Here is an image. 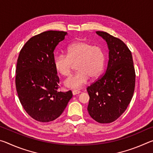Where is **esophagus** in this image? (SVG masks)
<instances>
[{
	"label": "esophagus",
	"mask_w": 153,
	"mask_h": 153,
	"mask_svg": "<svg viewBox=\"0 0 153 153\" xmlns=\"http://www.w3.org/2000/svg\"><path fill=\"white\" fill-rule=\"evenodd\" d=\"M81 92L80 91H79V90H74L72 91V93H73V95H76V94H79V93Z\"/></svg>",
	"instance_id": "34e87169"
}]
</instances>
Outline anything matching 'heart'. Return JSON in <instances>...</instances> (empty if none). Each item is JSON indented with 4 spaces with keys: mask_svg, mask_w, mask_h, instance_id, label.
Here are the masks:
<instances>
[{
    "mask_svg": "<svg viewBox=\"0 0 153 153\" xmlns=\"http://www.w3.org/2000/svg\"><path fill=\"white\" fill-rule=\"evenodd\" d=\"M67 55L59 54L54 58V66L59 74L65 76L70 75L73 64L77 63L76 74L64 81V85L69 88H82L88 81L90 77L96 79L105 68L106 55L99 46L84 41H78L69 45Z\"/></svg>",
    "mask_w": 153,
    "mask_h": 153,
    "instance_id": "obj_1",
    "label": "heart"
}]
</instances>
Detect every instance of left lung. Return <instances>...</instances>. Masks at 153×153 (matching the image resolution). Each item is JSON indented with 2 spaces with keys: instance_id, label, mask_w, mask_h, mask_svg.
<instances>
[{
  "instance_id": "left-lung-1",
  "label": "left lung",
  "mask_w": 153,
  "mask_h": 153,
  "mask_svg": "<svg viewBox=\"0 0 153 153\" xmlns=\"http://www.w3.org/2000/svg\"><path fill=\"white\" fill-rule=\"evenodd\" d=\"M96 33L107 44L108 62L105 74L87 88V109L96 121L108 123L122 115L132 98L135 69L131 51L122 40L105 32Z\"/></svg>"
}]
</instances>
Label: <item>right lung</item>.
I'll return each instance as SVG.
<instances>
[{
  "label": "right lung",
  "instance_id": "right-lung-1",
  "mask_svg": "<svg viewBox=\"0 0 153 153\" xmlns=\"http://www.w3.org/2000/svg\"><path fill=\"white\" fill-rule=\"evenodd\" d=\"M66 35L50 30L33 36L17 59L15 84L20 102L30 117L40 122L59 117L73 96L71 90L57 91L59 78L54 66V51Z\"/></svg>",
  "mask_w": 153,
  "mask_h": 153
}]
</instances>
